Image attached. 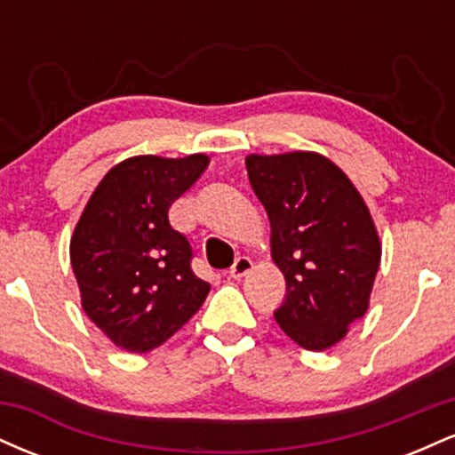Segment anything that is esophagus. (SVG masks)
Returning <instances> with one entry per match:
<instances>
[{"label": "esophagus", "instance_id": "obj_1", "mask_svg": "<svg viewBox=\"0 0 455 455\" xmlns=\"http://www.w3.org/2000/svg\"><path fill=\"white\" fill-rule=\"evenodd\" d=\"M250 271H252V260H250L248 257H239L237 260L233 263V267L228 274H231L233 280H242L243 275H248Z\"/></svg>", "mask_w": 455, "mask_h": 455}]
</instances>
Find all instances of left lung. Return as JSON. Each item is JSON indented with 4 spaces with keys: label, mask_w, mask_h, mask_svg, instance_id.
Masks as SVG:
<instances>
[{
    "label": "left lung",
    "mask_w": 455,
    "mask_h": 455,
    "mask_svg": "<svg viewBox=\"0 0 455 455\" xmlns=\"http://www.w3.org/2000/svg\"><path fill=\"white\" fill-rule=\"evenodd\" d=\"M245 169L286 280L275 323L306 351L336 347L370 306L380 265L372 213L340 166L316 151L250 154Z\"/></svg>",
    "instance_id": "obj_1"
}]
</instances>
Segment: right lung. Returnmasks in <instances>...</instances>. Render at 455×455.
Wrapping results in <instances>:
<instances>
[{
  "label": "right lung",
  "instance_id": "1",
  "mask_svg": "<svg viewBox=\"0 0 455 455\" xmlns=\"http://www.w3.org/2000/svg\"><path fill=\"white\" fill-rule=\"evenodd\" d=\"M210 156H134L92 192L70 239L83 312L115 347L149 353L203 306L210 284L190 267L192 248L169 222L171 205Z\"/></svg>",
  "mask_w": 455,
  "mask_h": 455
}]
</instances>
